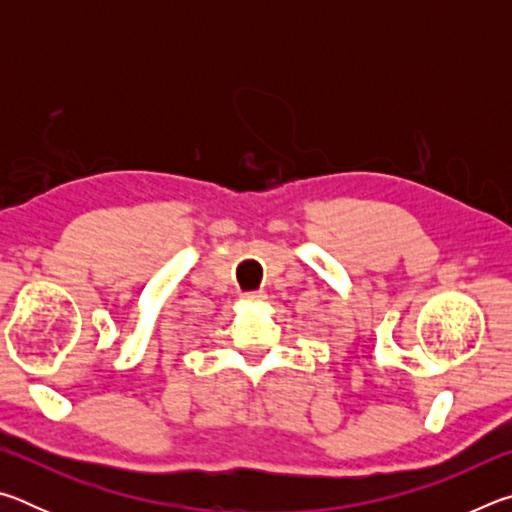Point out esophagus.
<instances>
[{
	"label": "esophagus",
	"mask_w": 512,
	"mask_h": 512,
	"mask_svg": "<svg viewBox=\"0 0 512 512\" xmlns=\"http://www.w3.org/2000/svg\"><path fill=\"white\" fill-rule=\"evenodd\" d=\"M244 298H248V300H262L264 293L262 291H248V293H244Z\"/></svg>",
	"instance_id": "34e87169"
}]
</instances>
